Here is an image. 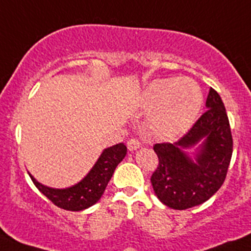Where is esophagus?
I'll list each match as a JSON object with an SVG mask.
<instances>
[{"label": "esophagus", "instance_id": "34e87169", "mask_svg": "<svg viewBox=\"0 0 251 251\" xmlns=\"http://www.w3.org/2000/svg\"><path fill=\"white\" fill-rule=\"evenodd\" d=\"M127 147L130 151H133V150L139 149V148L142 147V143H140L138 139H135V138H130L127 143Z\"/></svg>", "mask_w": 251, "mask_h": 251}]
</instances>
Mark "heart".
<instances>
[{"label":"heart","mask_w":251,"mask_h":251,"mask_svg":"<svg viewBox=\"0 0 251 251\" xmlns=\"http://www.w3.org/2000/svg\"><path fill=\"white\" fill-rule=\"evenodd\" d=\"M203 104L201 87L190 77L160 78L148 86L144 106L154 109L150 133L159 139H174L191 127Z\"/></svg>","instance_id":"b5f03b06"}]
</instances>
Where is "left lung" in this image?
I'll return each mask as SVG.
<instances>
[{"label": "left lung", "mask_w": 251, "mask_h": 251, "mask_svg": "<svg viewBox=\"0 0 251 251\" xmlns=\"http://www.w3.org/2000/svg\"><path fill=\"white\" fill-rule=\"evenodd\" d=\"M207 109L180 140L154 145L159 165L151 175L157 199L174 209H187L209 200L226 180L233 138L226 107L218 92L209 90ZM201 144L191 158L185 149Z\"/></svg>", "instance_id": "1"}]
</instances>
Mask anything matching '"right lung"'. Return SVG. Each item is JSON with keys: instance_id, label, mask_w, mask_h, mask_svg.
Masks as SVG:
<instances>
[{"instance_id": "right-lung-1", "label": "right lung", "mask_w": 251, "mask_h": 251, "mask_svg": "<svg viewBox=\"0 0 251 251\" xmlns=\"http://www.w3.org/2000/svg\"><path fill=\"white\" fill-rule=\"evenodd\" d=\"M127 154V147L123 143L103 150L90 173L78 183L68 188H51L38 182L29 174L38 190L48 197L55 206L66 211H82L94 206L102 197L117 165Z\"/></svg>"}]
</instances>
